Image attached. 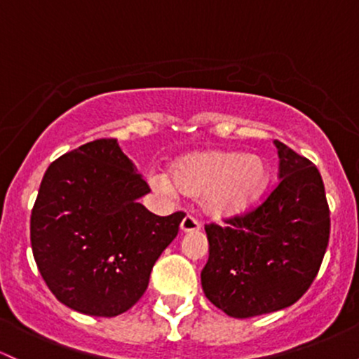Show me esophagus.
Here are the masks:
<instances>
[{"label":"esophagus","mask_w":359,"mask_h":359,"mask_svg":"<svg viewBox=\"0 0 359 359\" xmlns=\"http://www.w3.org/2000/svg\"><path fill=\"white\" fill-rule=\"evenodd\" d=\"M180 230L186 231V233H189V231H199L201 230L199 219L194 218L192 215H187L186 218L182 219V223H180Z\"/></svg>","instance_id":"obj_1"}]
</instances>
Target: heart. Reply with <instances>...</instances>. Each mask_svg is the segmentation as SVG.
<instances>
[{
	"label": "heart",
	"instance_id": "b5f03b06",
	"mask_svg": "<svg viewBox=\"0 0 359 359\" xmlns=\"http://www.w3.org/2000/svg\"><path fill=\"white\" fill-rule=\"evenodd\" d=\"M172 183L165 173L149 177L163 194L180 192L203 196V204L215 216L245 211L262 196L269 180L266 160L238 151H206L180 158L172 165Z\"/></svg>",
	"mask_w": 359,
	"mask_h": 359
}]
</instances>
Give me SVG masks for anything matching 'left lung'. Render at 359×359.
Masks as SVG:
<instances>
[{
  "mask_svg": "<svg viewBox=\"0 0 359 359\" xmlns=\"http://www.w3.org/2000/svg\"><path fill=\"white\" fill-rule=\"evenodd\" d=\"M279 182L255 210L206 224L210 259L201 285L212 305L235 318L293 305L320 269L330 233L320 172L274 141Z\"/></svg>",
  "mask_w": 359,
  "mask_h": 359,
  "instance_id": "8db88e82",
  "label": "left lung"
}]
</instances>
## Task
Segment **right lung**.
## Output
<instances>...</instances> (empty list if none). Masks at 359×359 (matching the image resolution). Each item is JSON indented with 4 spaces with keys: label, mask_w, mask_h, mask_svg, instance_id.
<instances>
[{
    "label": "right lung",
    "mask_w": 359,
    "mask_h": 359,
    "mask_svg": "<svg viewBox=\"0 0 359 359\" xmlns=\"http://www.w3.org/2000/svg\"><path fill=\"white\" fill-rule=\"evenodd\" d=\"M149 187L114 137L95 140L49 165L30 216L41 276L80 313L116 317L148 288L156 259L186 212H149Z\"/></svg>",
    "instance_id": "right-lung-1"
}]
</instances>
